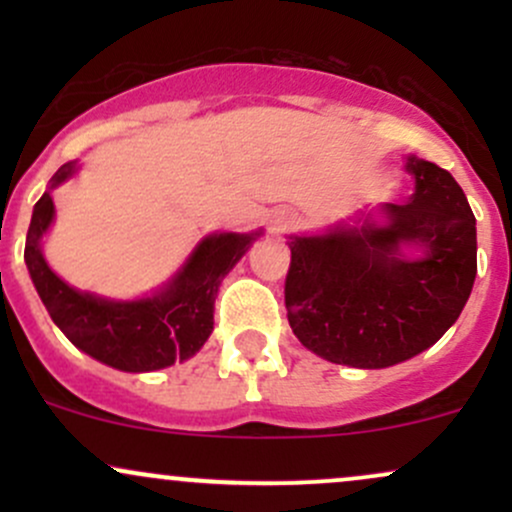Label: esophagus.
Listing matches in <instances>:
<instances>
[{
    "label": "esophagus",
    "instance_id": "obj_1",
    "mask_svg": "<svg viewBox=\"0 0 512 512\" xmlns=\"http://www.w3.org/2000/svg\"><path fill=\"white\" fill-rule=\"evenodd\" d=\"M269 226H272L274 233H286L293 226V216L289 214V211H279V214L272 216Z\"/></svg>",
    "mask_w": 512,
    "mask_h": 512
}]
</instances>
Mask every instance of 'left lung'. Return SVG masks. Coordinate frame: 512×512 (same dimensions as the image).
Returning <instances> with one entry per match:
<instances>
[{
	"label": "left lung",
	"instance_id": "left-lung-1",
	"mask_svg": "<svg viewBox=\"0 0 512 512\" xmlns=\"http://www.w3.org/2000/svg\"><path fill=\"white\" fill-rule=\"evenodd\" d=\"M416 192L385 204L387 226L363 223L291 238L286 313L305 349L351 368H387L421 354L462 313L477 276V223L445 168L409 158ZM424 244L421 261L398 255Z\"/></svg>",
	"mask_w": 512,
	"mask_h": 512
}]
</instances>
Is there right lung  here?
I'll return each instance as SVG.
<instances>
[{"mask_svg":"<svg viewBox=\"0 0 512 512\" xmlns=\"http://www.w3.org/2000/svg\"><path fill=\"white\" fill-rule=\"evenodd\" d=\"M72 173L74 163H64L52 175V187ZM52 214V197L45 192L35 202L23 250L40 301L69 342L105 366L127 373L168 368L202 349L214 330V301L221 279L255 240L236 233L209 236L166 291L144 301L110 303L74 291L43 260L40 238L48 231Z\"/></svg>","mask_w":512,"mask_h":512,"instance_id":"1","label":"right lung"}]
</instances>
